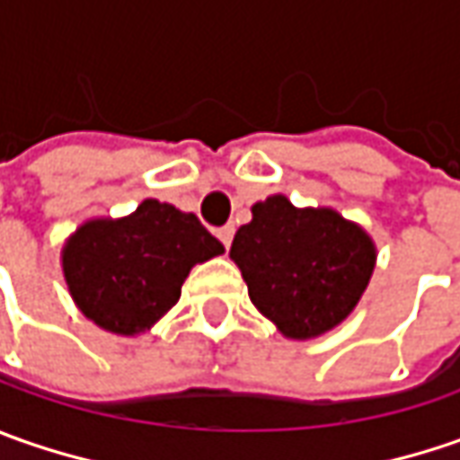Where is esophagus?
I'll use <instances>...</instances> for the list:
<instances>
[{"label": "esophagus", "mask_w": 460, "mask_h": 460, "mask_svg": "<svg viewBox=\"0 0 460 460\" xmlns=\"http://www.w3.org/2000/svg\"><path fill=\"white\" fill-rule=\"evenodd\" d=\"M233 235H235V227H233V225H225V227H220V230H217V238L222 240V245H225V248H230Z\"/></svg>", "instance_id": "1"}]
</instances>
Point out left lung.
<instances>
[{"label":"left lung","instance_id":"8db88e82","mask_svg":"<svg viewBox=\"0 0 460 460\" xmlns=\"http://www.w3.org/2000/svg\"><path fill=\"white\" fill-rule=\"evenodd\" d=\"M230 258L256 305L287 338H317L358 305L376 251L358 225L332 209H296L276 194L253 204Z\"/></svg>","mask_w":460,"mask_h":460}]
</instances>
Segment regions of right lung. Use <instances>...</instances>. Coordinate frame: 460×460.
Instances as JSON below:
<instances>
[{"mask_svg": "<svg viewBox=\"0 0 460 460\" xmlns=\"http://www.w3.org/2000/svg\"><path fill=\"white\" fill-rule=\"evenodd\" d=\"M222 251L197 215L146 199L122 220L81 225L63 248V276L89 320L137 335L179 302L191 266Z\"/></svg>", "mask_w": 460, "mask_h": 460, "instance_id": "right-lung-1", "label": "right lung"}]
</instances>
